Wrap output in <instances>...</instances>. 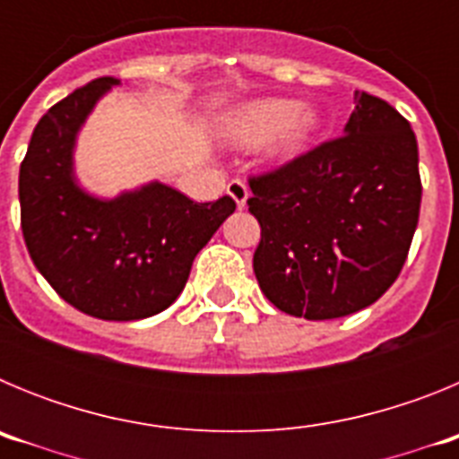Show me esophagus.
<instances>
[{
	"label": "esophagus",
	"mask_w": 459,
	"mask_h": 459,
	"mask_svg": "<svg viewBox=\"0 0 459 459\" xmlns=\"http://www.w3.org/2000/svg\"><path fill=\"white\" fill-rule=\"evenodd\" d=\"M227 193H230V197L237 202L238 209H243V206H246V202H248L250 190H248V186H246V181L232 179L230 184H227Z\"/></svg>",
	"instance_id": "esophagus-1"
}]
</instances>
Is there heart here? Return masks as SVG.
<instances>
[{
    "label": "heart",
    "instance_id": "obj_1",
    "mask_svg": "<svg viewBox=\"0 0 459 459\" xmlns=\"http://www.w3.org/2000/svg\"><path fill=\"white\" fill-rule=\"evenodd\" d=\"M319 128V115L290 99H259L243 105L227 121V135L238 144L271 140V152L280 160L294 158L307 147Z\"/></svg>",
    "mask_w": 459,
    "mask_h": 459
}]
</instances>
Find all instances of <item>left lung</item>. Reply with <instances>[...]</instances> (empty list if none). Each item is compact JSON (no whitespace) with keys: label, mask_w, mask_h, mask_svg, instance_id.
Here are the masks:
<instances>
[{"label":"left lung","mask_w":459,"mask_h":459,"mask_svg":"<svg viewBox=\"0 0 459 459\" xmlns=\"http://www.w3.org/2000/svg\"><path fill=\"white\" fill-rule=\"evenodd\" d=\"M354 100L344 135L248 179L259 287L278 310L312 322L372 306L403 271L419 225L411 126L377 96Z\"/></svg>","instance_id":"left-lung-1"}]
</instances>
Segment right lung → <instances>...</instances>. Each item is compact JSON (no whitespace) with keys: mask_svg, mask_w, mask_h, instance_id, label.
<instances>
[{"mask_svg":"<svg viewBox=\"0 0 459 459\" xmlns=\"http://www.w3.org/2000/svg\"><path fill=\"white\" fill-rule=\"evenodd\" d=\"M112 84L119 80H93L40 117L20 165V222L31 262L64 301L133 322L177 301L195 255L237 202H193L158 181L115 200L84 193L73 177L75 135Z\"/></svg>","mask_w":459,"mask_h":459,"instance_id":"1","label":"right lung"}]
</instances>
